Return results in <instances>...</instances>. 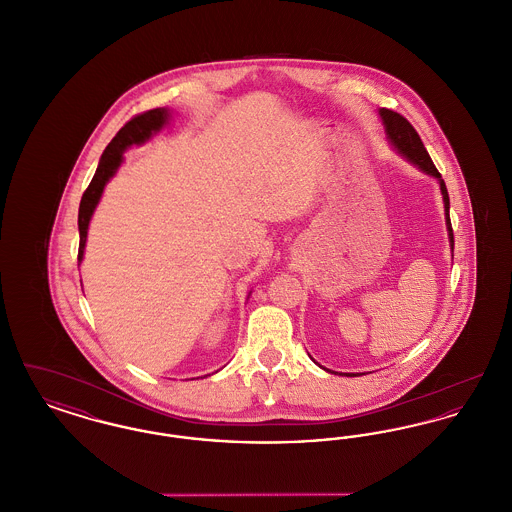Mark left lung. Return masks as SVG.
<instances>
[{
	"mask_svg": "<svg viewBox=\"0 0 512 512\" xmlns=\"http://www.w3.org/2000/svg\"><path fill=\"white\" fill-rule=\"evenodd\" d=\"M380 117L386 124V132H388V138L391 140V144L397 147L407 159H411L414 165H418L420 169L432 176L439 178V186H441V194H443V201H445V215H447V228H449V238H451V247H453V228H451V219H449V194H447V188H445V182L441 180V174H439L432 157L428 155L426 147L422 144L418 132L414 130L413 124L407 121L403 115L391 111V109H380ZM355 376V374H353Z\"/></svg>",
	"mask_w": 512,
	"mask_h": 512,
	"instance_id": "left-lung-1",
	"label": "left lung"
}]
</instances>
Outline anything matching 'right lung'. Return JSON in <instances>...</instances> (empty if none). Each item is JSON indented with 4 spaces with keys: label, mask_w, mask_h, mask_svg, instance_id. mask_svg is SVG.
<instances>
[{
    "label": "right lung",
    "mask_w": 512,
    "mask_h": 512,
    "mask_svg": "<svg viewBox=\"0 0 512 512\" xmlns=\"http://www.w3.org/2000/svg\"><path fill=\"white\" fill-rule=\"evenodd\" d=\"M167 109H151L146 113H140L132 117L130 121L122 126L117 132V136L111 140V144L105 147L101 159H99L98 171L94 174L90 186L82 194L80 199V209H78V230H80V244H78V261H82L84 255V245H86V236H88V224L92 219V213L98 205L99 197L103 194V188L107 180L119 169L122 161V151L132 144H142L147 138L161 130L163 124L167 122Z\"/></svg>",
    "instance_id": "obj_1"
}]
</instances>
